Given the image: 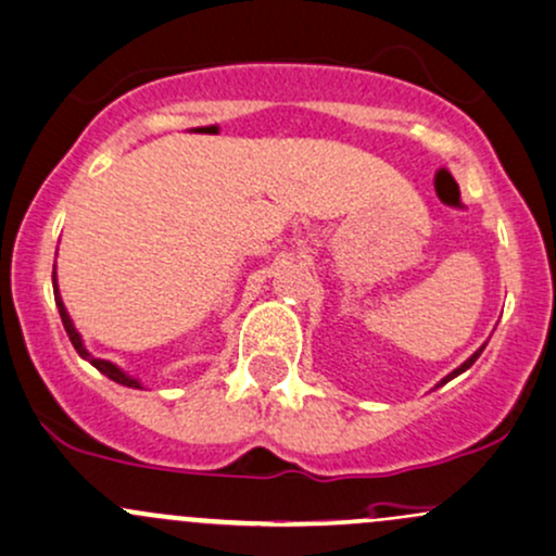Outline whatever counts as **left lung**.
I'll return each mask as SVG.
<instances>
[{
  "label": "left lung",
  "instance_id": "obj_1",
  "mask_svg": "<svg viewBox=\"0 0 556 556\" xmlns=\"http://www.w3.org/2000/svg\"><path fill=\"white\" fill-rule=\"evenodd\" d=\"M482 349H484V346H479V349H477V352H475V354H471V356H469V359H466V362H464V365H460V367H455V370H453V372H450V376H445V378H442V381H440V383H437V386H442V383L453 381V378H455V376H460V372H466V370H469V367H471V365H475V362H477V356H479V354H482Z\"/></svg>",
  "mask_w": 556,
  "mask_h": 556
}]
</instances>
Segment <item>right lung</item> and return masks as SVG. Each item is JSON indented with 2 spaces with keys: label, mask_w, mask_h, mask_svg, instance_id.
Instances as JSON below:
<instances>
[{
  "label": "right lung",
  "mask_w": 556,
  "mask_h": 556,
  "mask_svg": "<svg viewBox=\"0 0 556 556\" xmlns=\"http://www.w3.org/2000/svg\"><path fill=\"white\" fill-rule=\"evenodd\" d=\"M52 290H55V306H58V312H61V319H63V327H66V332H68V338H72V343H74V349H77V354L81 356V359H87L90 362L92 367H96V370H101L103 376L106 378H111V381H116V383H122V386H130V389H140V381L138 378H132V376H127L125 370H122V367H116L114 362H109V359H98V356H92L90 352H87L85 349V343H81V336L77 332V327H74V323H72V317H68V312H66V306H63V298H61V290H58V277H55V266H52Z\"/></svg>",
  "instance_id": "add662e5"
}]
</instances>
